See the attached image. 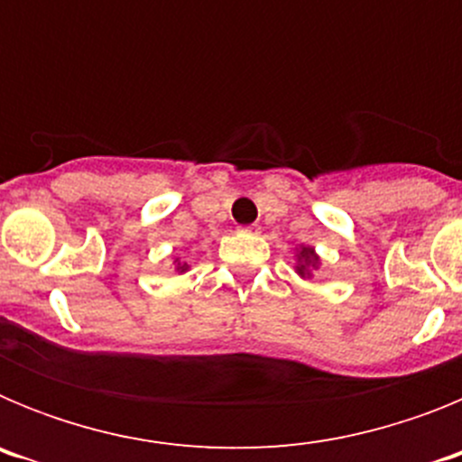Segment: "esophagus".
I'll list each match as a JSON object with an SVG mask.
<instances>
[{"label": "esophagus", "mask_w": 462, "mask_h": 462, "mask_svg": "<svg viewBox=\"0 0 462 462\" xmlns=\"http://www.w3.org/2000/svg\"><path fill=\"white\" fill-rule=\"evenodd\" d=\"M243 231H245V234H259L261 226H259V224H250V226H243Z\"/></svg>", "instance_id": "esophagus-1"}]
</instances>
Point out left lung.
Here are the masks:
<instances>
[{
    "mask_svg": "<svg viewBox=\"0 0 462 462\" xmlns=\"http://www.w3.org/2000/svg\"><path fill=\"white\" fill-rule=\"evenodd\" d=\"M317 266H319V256L314 254L312 247H300V252H298V263H296L298 275L310 277V271Z\"/></svg>",
    "mask_w": 462,
    "mask_h": 462,
    "instance_id": "left-lung-1",
    "label": "left lung"
}]
</instances>
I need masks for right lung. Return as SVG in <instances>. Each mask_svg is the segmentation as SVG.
Segmentation results:
<instances>
[{"mask_svg": "<svg viewBox=\"0 0 462 462\" xmlns=\"http://www.w3.org/2000/svg\"><path fill=\"white\" fill-rule=\"evenodd\" d=\"M187 268H189V266H187V263H180V261H178V271H180V273H185Z\"/></svg>", "mask_w": 462, "mask_h": 462, "instance_id": "obj_1", "label": "right lung"}]
</instances>
